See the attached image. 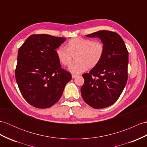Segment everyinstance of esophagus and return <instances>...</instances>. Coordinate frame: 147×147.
Returning a JSON list of instances; mask_svg holds the SVG:
<instances>
[{"label": "esophagus", "instance_id": "esophagus-1", "mask_svg": "<svg viewBox=\"0 0 147 147\" xmlns=\"http://www.w3.org/2000/svg\"><path fill=\"white\" fill-rule=\"evenodd\" d=\"M77 76V75H76V74H72V78L73 79H74V78H75Z\"/></svg>", "mask_w": 147, "mask_h": 147}]
</instances>
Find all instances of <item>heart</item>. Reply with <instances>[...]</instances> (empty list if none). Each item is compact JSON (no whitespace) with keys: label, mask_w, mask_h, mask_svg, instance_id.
<instances>
[{"label":"heart","mask_w":147,"mask_h":147,"mask_svg":"<svg viewBox=\"0 0 147 147\" xmlns=\"http://www.w3.org/2000/svg\"><path fill=\"white\" fill-rule=\"evenodd\" d=\"M104 44L99 40H93L82 37L70 39L65 48L61 47L56 51L57 57L64 66H69L75 56L76 61L68 68L73 74H80L88 67L96 66L103 57Z\"/></svg>","instance_id":"heart-1"}]
</instances>
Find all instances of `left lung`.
Instances as JSON below:
<instances>
[{
    "mask_svg": "<svg viewBox=\"0 0 147 147\" xmlns=\"http://www.w3.org/2000/svg\"><path fill=\"white\" fill-rule=\"evenodd\" d=\"M86 36L100 38L105 51L98 65L83 74L84 83L81 88V96L92 108H107L117 101L127 84L128 52L117 32L103 30Z\"/></svg>",
    "mask_w": 147,
    "mask_h": 147,
    "instance_id": "1",
    "label": "left lung"
}]
</instances>
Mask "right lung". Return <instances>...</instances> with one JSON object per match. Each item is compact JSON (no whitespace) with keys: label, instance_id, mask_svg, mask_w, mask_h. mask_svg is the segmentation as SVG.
Returning a JSON list of instances; mask_svg holds the SVG:
<instances>
[{"label":"right lung","instance_id":"right-lung-1","mask_svg":"<svg viewBox=\"0 0 147 147\" xmlns=\"http://www.w3.org/2000/svg\"><path fill=\"white\" fill-rule=\"evenodd\" d=\"M66 40L48 34H33L18 51L16 80L22 96L36 108L52 107L62 96L71 74L61 68L56 49Z\"/></svg>","mask_w":147,"mask_h":147}]
</instances>
